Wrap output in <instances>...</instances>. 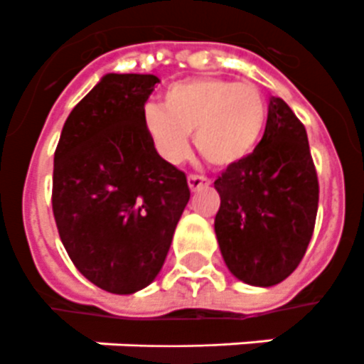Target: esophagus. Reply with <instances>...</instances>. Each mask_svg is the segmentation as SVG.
I'll use <instances>...</instances> for the list:
<instances>
[{
	"mask_svg": "<svg viewBox=\"0 0 364 364\" xmlns=\"http://www.w3.org/2000/svg\"><path fill=\"white\" fill-rule=\"evenodd\" d=\"M188 188L193 191V193H196V191H200V188H205L208 185H210V179H205L204 176H188Z\"/></svg>",
	"mask_w": 364,
	"mask_h": 364,
	"instance_id": "esophagus-1",
	"label": "esophagus"
}]
</instances>
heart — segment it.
<instances>
[{
	"instance_id": "1",
	"label": "heart",
	"mask_w": 364,
	"mask_h": 364,
	"mask_svg": "<svg viewBox=\"0 0 364 364\" xmlns=\"http://www.w3.org/2000/svg\"><path fill=\"white\" fill-rule=\"evenodd\" d=\"M266 100L251 82L200 77L171 85L160 107H147L145 128L168 162H181L188 137L213 168H230L253 153L266 126Z\"/></svg>"
}]
</instances>
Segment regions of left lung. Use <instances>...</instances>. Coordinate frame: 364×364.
Listing matches in <instances>:
<instances>
[{"label": "left lung", "instance_id": "1", "mask_svg": "<svg viewBox=\"0 0 364 364\" xmlns=\"http://www.w3.org/2000/svg\"><path fill=\"white\" fill-rule=\"evenodd\" d=\"M215 234L240 282L272 287L294 272L314 234L319 183L304 124L272 96L264 136L240 164L215 179Z\"/></svg>", "mask_w": 364, "mask_h": 364}]
</instances>
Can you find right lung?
Here are the masks:
<instances>
[{
    "label": "right lung",
    "mask_w": 364,
    "mask_h": 364,
    "mask_svg": "<svg viewBox=\"0 0 364 364\" xmlns=\"http://www.w3.org/2000/svg\"><path fill=\"white\" fill-rule=\"evenodd\" d=\"M156 75L107 73L73 107L54 153L53 213L75 268L107 293L154 282L191 198L145 128Z\"/></svg>",
    "instance_id": "1"
}]
</instances>
